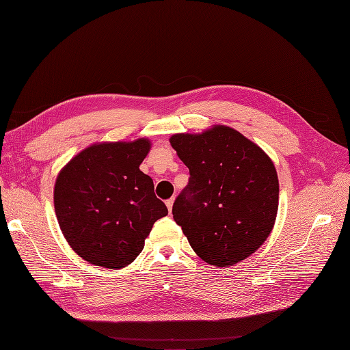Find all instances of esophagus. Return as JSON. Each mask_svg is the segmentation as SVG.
<instances>
[{
    "label": "esophagus",
    "mask_w": 350,
    "mask_h": 350,
    "mask_svg": "<svg viewBox=\"0 0 350 350\" xmlns=\"http://www.w3.org/2000/svg\"><path fill=\"white\" fill-rule=\"evenodd\" d=\"M173 203H174V198H169L167 201H165V206H167L169 211H172V208H173Z\"/></svg>",
    "instance_id": "obj_1"
}]
</instances>
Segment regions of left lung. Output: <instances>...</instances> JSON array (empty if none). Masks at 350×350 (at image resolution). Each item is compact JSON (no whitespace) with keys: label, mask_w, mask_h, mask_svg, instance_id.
I'll return each instance as SVG.
<instances>
[{"label":"left lung","mask_w":350,"mask_h":350,"mask_svg":"<svg viewBox=\"0 0 350 350\" xmlns=\"http://www.w3.org/2000/svg\"><path fill=\"white\" fill-rule=\"evenodd\" d=\"M189 185L173 218L201 260L228 267L245 260L268 238L278 211L277 170L261 147L227 126L170 137Z\"/></svg>","instance_id":"8db88e82"}]
</instances>
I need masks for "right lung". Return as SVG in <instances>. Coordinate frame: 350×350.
<instances>
[{"mask_svg":"<svg viewBox=\"0 0 350 350\" xmlns=\"http://www.w3.org/2000/svg\"><path fill=\"white\" fill-rule=\"evenodd\" d=\"M150 142L100 143L73 157L57 178L55 213L66 241L90 264L119 269L132 264L167 207L139 165Z\"/></svg>","mask_w":350,"mask_h":350,"instance_id":"add662e5","label":"right lung"}]
</instances>
